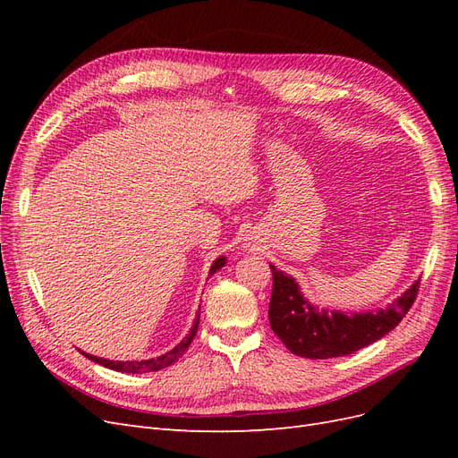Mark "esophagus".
<instances>
[{
    "label": "esophagus",
    "mask_w": 458,
    "mask_h": 458,
    "mask_svg": "<svg viewBox=\"0 0 458 458\" xmlns=\"http://www.w3.org/2000/svg\"><path fill=\"white\" fill-rule=\"evenodd\" d=\"M246 248H250V250H252V242H246Z\"/></svg>",
    "instance_id": "obj_1"
}]
</instances>
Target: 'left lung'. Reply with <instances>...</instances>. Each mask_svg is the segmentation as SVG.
Instances as JSON below:
<instances>
[{
  "instance_id": "obj_1",
  "label": "left lung",
  "mask_w": 458,
  "mask_h": 458,
  "mask_svg": "<svg viewBox=\"0 0 458 458\" xmlns=\"http://www.w3.org/2000/svg\"><path fill=\"white\" fill-rule=\"evenodd\" d=\"M273 273V293L269 301V323L286 348L308 359L344 357L380 340L394 330L417 300L419 281L397 296L384 310L340 311L318 308L301 294L293 275L276 269Z\"/></svg>"
}]
</instances>
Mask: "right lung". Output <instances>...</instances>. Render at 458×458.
Wrapping results in <instances>:
<instances>
[{
  "mask_svg": "<svg viewBox=\"0 0 458 458\" xmlns=\"http://www.w3.org/2000/svg\"><path fill=\"white\" fill-rule=\"evenodd\" d=\"M227 263V258L225 256H219L216 258V261L212 263L210 267V273H208V276H212L216 271H219L221 267H224ZM199 323H200V310H199V315L195 318V323H192V328L189 330V335L179 342L174 350L165 352L164 355H158V357H152V359H141V361H110V359H105V357H97V355H91V353H84L88 359H91V361L99 363L106 369H113V370H118V372H126V374H137V372H152V370H160V369H165L174 365L179 357H182L187 348L191 345L192 338L197 336V330H199Z\"/></svg>",
  "mask_w": 458,
  "mask_h": 458,
  "instance_id": "right-lung-1",
  "label": "right lung"
}]
</instances>
